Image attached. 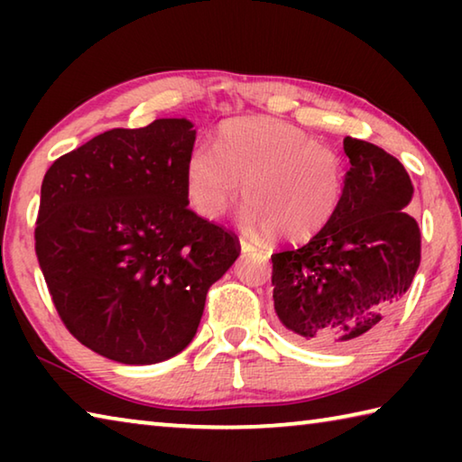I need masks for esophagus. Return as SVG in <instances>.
I'll use <instances>...</instances> for the list:
<instances>
[{"instance_id":"1","label":"esophagus","mask_w":462,"mask_h":462,"mask_svg":"<svg viewBox=\"0 0 462 462\" xmlns=\"http://www.w3.org/2000/svg\"><path fill=\"white\" fill-rule=\"evenodd\" d=\"M240 250H242V253H253L254 246L250 245V242H246V240H240Z\"/></svg>"}]
</instances>
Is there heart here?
<instances>
[{"instance_id":"b5f03b06","label":"heart","mask_w":462,"mask_h":462,"mask_svg":"<svg viewBox=\"0 0 462 462\" xmlns=\"http://www.w3.org/2000/svg\"><path fill=\"white\" fill-rule=\"evenodd\" d=\"M214 147L195 146L185 162L187 195L208 220L220 217L242 191L250 228L303 242L340 208L346 185L342 156L301 128L263 116L236 118L217 128Z\"/></svg>"}]
</instances>
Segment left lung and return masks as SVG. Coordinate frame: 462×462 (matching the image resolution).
I'll use <instances>...</instances> for the list:
<instances>
[{
    "label": "left lung",
    "instance_id": "obj_1",
    "mask_svg": "<svg viewBox=\"0 0 462 462\" xmlns=\"http://www.w3.org/2000/svg\"><path fill=\"white\" fill-rule=\"evenodd\" d=\"M340 208L314 238L273 261L281 330L303 346L350 350L377 334L420 267V228L405 212L413 185L395 156L344 138Z\"/></svg>",
    "mask_w": 462,
    "mask_h": 462
}]
</instances>
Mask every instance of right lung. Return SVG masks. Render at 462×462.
Instances as JSON below:
<instances>
[{"label": "right lung", "instance_id": "add662e5", "mask_svg": "<svg viewBox=\"0 0 462 462\" xmlns=\"http://www.w3.org/2000/svg\"><path fill=\"white\" fill-rule=\"evenodd\" d=\"M185 118L114 128L46 171L36 256L62 324L124 365H154L193 340L208 289L240 254L232 232L189 208Z\"/></svg>", "mask_w": 462, "mask_h": 462}]
</instances>
